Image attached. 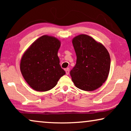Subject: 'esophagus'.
<instances>
[{
    "label": "esophagus",
    "instance_id": "obj_1",
    "mask_svg": "<svg viewBox=\"0 0 131 131\" xmlns=\"http://www.w3.org/2000/svg\"><path fill=\"white\" fill-rule=\"evenodd\" d=\"M66 74H69V73H70V69L69 68H67L66 70Z\"/></svg>",
    "mask_w": 131,
    "mask_h": 131
}]
</instances>
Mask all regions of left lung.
Here are the masks:
<instances>
[{
	"mask_svg": "<svg viewBox=\"0 0 131 131\" xmlns=\"http://www.w3.org/2000/svg\"><path fill=\"white\" fill-rule=\"evenodd\" d=\"M72 43L77 60L70 71L71 79L79 89L95 90L108 77L111 64L108 52L101 43L86 35L75 37Z\"/></svg>",
	"mask_w": 131,
	"mask_h": 131,
	"instance_id": "1",
	"label": "left lung"
}]
</instances>
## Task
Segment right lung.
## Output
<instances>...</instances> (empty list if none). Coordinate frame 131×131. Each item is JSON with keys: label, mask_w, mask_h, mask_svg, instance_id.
Instances as JSON below:
<instances>
[{"label": "right lung", "mask_w": 131, "mask_h": 131, "mask_svg": "<svg viewBox=\"0 0 131 131\" xmlns=\"http://www.w3.org/2000/svg\"><path fill=\"white\" fill-rule=\"evenodd\" d=\"M60 45L55 37L42 36L23 55L20 63L21 73L35 90L47 91L52 89L66 74L58 57Z\"/></svg>", "instance_id": "obj_1"}]
</instances>
